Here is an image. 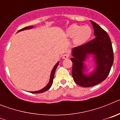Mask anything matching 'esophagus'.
Wrapping results in <instances>:
<instances>
[{"label":"esophagus","mask_w":120,"mask_h":120,"mask_svg":"<svg viewBox=\"0 0 120 120\" xmlns=\"http://www.w3.org/2000/svg\"><path fill=\"white\" fill-rule=\"evenodd\" d=\"M68 58H69V55L68 54H64V55H62V58L63 59H67Z\"/></svg>","instance_id":"obj_1"}]
</instances>
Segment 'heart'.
I'll return each mask as SVG.
<instances>
[{
    "mask_svg": "<svg viewBox=\"0 0 120 120\" xmlns=\"http://www.w3.org/2000/svg\"><path fill=\"white\" fill-rule=\"evenodd\" d=\"M92 30L90 26H81L77 24L71 25L66 30L67 36L73 38V43L77 45H80L85 43L90 38Z\"/></svg>",
    "mask_w": 120,
    "mask_h": 120,
    "instance_id": "b5f03b06",
    "label": "heart"
}]
</instances>
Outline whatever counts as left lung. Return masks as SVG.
<instances>
[{
    "mask_svg": "<svg viewBox=\"0 0 120 120\" xmlns=\"http://www.w3.org/2000/svg\"><path fill=\"white\" fill-rule=\"evenodd\" d=\"M96 38L85 44L73 48L71 58L73 62L72 76L74 81L83 87H90L105 80L114 62L112 43L108 34L96 23L91 20ZM89 54L94 55L96 68L86 75L84 62Z\"/></svg>",
    "mask_w": 120,
    "mask_h": 120,
    "instance_id": "left-lung-1",
    "label": "left lung"
}]
</instances>
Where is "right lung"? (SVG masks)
<instances>
[{
	"instance_id": "add662e5",
	"label": "right lung",
	"mask_w": 120,
	"mask_h": 120,
	"mask_svg": "<svg viewBox=\"0 0 120 120\" xmlns=\"http://www.w3.org/2000/svg\"><path fill=\"white\" fill-rule=\"evenodd\" d=\"M34 27V26H27V27H25L24 28L20 30H19L17 32H20L22 30H26V29H31ZM58 64H59V62H58V63L55 65V67H53V70H52V72H51V75H50V80H49V82L48 83V84L47 85L45 86V87L44 88H43L42 90H39V91H32V92H30L32 93H44V92L46 91H47L48 90H49L50 88L52 86V83H53V78H54V75H55V71H56V69L57 67H58Z\"/></svg>"
}]
</instances>
